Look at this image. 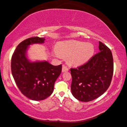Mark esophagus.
I'll use <instances>...</instances> for the list:
<instances>
[{
  "mask_svg": "<svg viewBox=\"0 0 127 127\" xmlns=\"http://www.w3.org/2000/svg\"><path fill=\"white\" fill-rule=\"evenodd\" d=\"M68 71V68L67 67V66L65 65H62V72H67Z\"/></svg>",
  "mask_w": 127,
  "mask_h": 127,
  "instance_id": "34e87169",
  "label": "esophagus"
}]
</instances>
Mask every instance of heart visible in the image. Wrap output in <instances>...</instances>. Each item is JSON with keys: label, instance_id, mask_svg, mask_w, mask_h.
Wrapping results in <instances>:
<instances>
[{"label": "heart", "instance_id": "heart-1", "mask_svg": "<svg viewBox=\"0 0 127 127\" xmlns=\"http://www.w3.org/2000/svg\"><path fill=\"white\" fill-rule=\"evenodd\" d=\"M55 50L60 57L67 59L71 65L79 66L85 63L93 56L94 47L90 43L66 41L58 43Z\"/></svg>", "mask_w": 127, "mask_h": 127}]
</instances>
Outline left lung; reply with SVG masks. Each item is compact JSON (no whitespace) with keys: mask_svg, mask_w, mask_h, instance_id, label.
Instances as JSON below:
<instances>
[{"mask_svg":"<svg viewBox=\"0 0 127 127\" xmlns=\"http://www.w3.org/2000/svg\"><path fill=\"white\" fill-rule=\"evenodd\" d=\"M99 51L87 63L71 68L72 94L84 102L93 100L105 93L112 81L114 65L112 52L99 42Z\"/></svg>","mask_w":127,"mask_h":127,"instance_id":"8db88e82","label":"left lung"}]
</instances>
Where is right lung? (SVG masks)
I'll use <instances>...</instances> for the list:
<instances>
[{
  "label": "right lung",
  "instance_id": "right-lung-1",
  "mask_svg": "<svg viewBox=\"0 0 127 127\" xmlns=\"http://www.w3.org/2000/svg\"><path fill=\"white\" fill-rule=\"evenodd\" d=\"M44 41L38 37L24 40L17 47L11 60L12 75L18 88L26 97L35 101L44 100L52 94L62 70V65L53 66L46 61L31 62L27 57L31 44H42Z\"/></svg>",
  "mask_w": 127,
  "mask_h": 127
}]
</instances>
